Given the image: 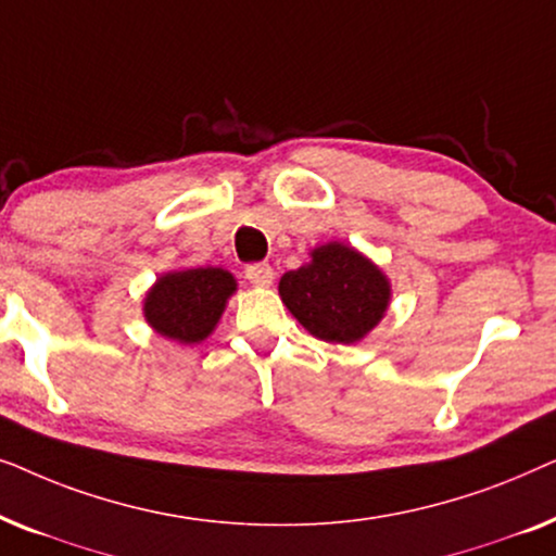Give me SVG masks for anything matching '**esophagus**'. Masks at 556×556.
Instances as JSON below:
<instances>
[{
    "label": "esophagus",
    "instance_id": "34e87169",
    "mask_svg": "<svg viewBox=\"0 0 556 556\" xmlns=\"http://www.w3.org/2000/svg\"><path fill=\"white\" fill-rule=\"evenodd\" d=\"M273 276H276V273H273L268 263H250L245 268V278L253 286H270Z\"/></svg>",
    "mask_w": 556,
    "mask_h": 556
}]
</instances>
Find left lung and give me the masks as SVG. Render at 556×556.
<instances>
[{
	"label": "left lung",
	"instance_id": "8db88e82",
	"mask_svg": "<svg viewBox=\"0 0 556 556\" xmlns=\"http://www.w3.org/2000/svg\"><path fill=\"white\" fill-rule=\"evenodd\" d=\"M280 299L316 339L354 344L379 324L390 301V283L356 250L329 242L311 263L280 278Z\"/></svg>",
	"mask_w": 556,
	"mask_h": 556
}]
</instances>
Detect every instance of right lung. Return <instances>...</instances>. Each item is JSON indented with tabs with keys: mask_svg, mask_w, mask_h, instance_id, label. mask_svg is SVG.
<instances>
[{
	"mask_svg": "<svg viewBox=\"0 0 556 556\" xmlns=\"http://www.w3.org/2000/svg\"><path fill=\"white\" fill-rule=\"evenodd\" d=\"M232 291L235 278L223 268L166 273L143 301V314L162 337L194 344L215 329Z\"/></svg>",
	"mask_w": 556,
	"mask_h": 556,
	"instance_id": "1",
	"label": "right lung"
}]
</instances>
